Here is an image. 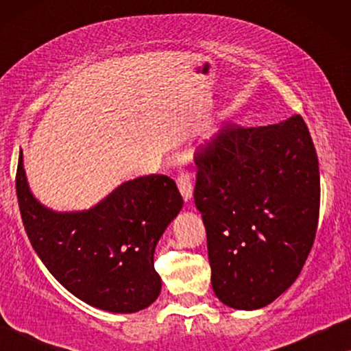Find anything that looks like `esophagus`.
Masks as SVG:
<instances>
[{"mask_svg":"<svg viewBox=\"0 0 351 351\" xmlns=\"http://www.w3.org/2000/svg\"><path fill=\"white\" fill-rule=\"evenodd\" d=\"M177 186H179L180 195L184 196L185 201H190L191 196H193V184H191L190 174L186 172H180L179 177H177Z\"/></svg>","mask_w":351,"mask_h":351,"instance_id":"esophagus-1","label":"esophagus"}]
</instances>
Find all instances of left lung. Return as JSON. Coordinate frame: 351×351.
<instances>
[{"label": "left lung", "mask_w": 351, "mask_h": 351, "mask_svg": "<svg viewBox=\"0 0 351 351\" xmlns=\"http://www.w3.org/2000/svg\"><path fill=\"white\" fill-rule=\"evenodd\" d=\"M195 162L215 295L234 310L267 306L299 276L318 227L319 167L308 128L300 114L227 126Z\"/></svg>", "instance_id": "left-lung-1"}]
</instances>
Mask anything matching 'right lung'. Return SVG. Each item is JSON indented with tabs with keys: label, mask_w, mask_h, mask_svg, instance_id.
<instances>
[{
	"label": "right lung",
	"mask_w": 351,
	"mask_h": 351,
	"mask_svg": "<svg viewBox=\"0 0 351 351\" xmlns=\"http://www.w3.org/2000/svg\"><path fill=\"white\" fill-rule=\"evenodd\" d=\"M16 190L33 249L66 291L112 313H136L158 299L155 247L184 206L174 180L137 177L93 208L59 213L32 193L21 150Z\"/></svg>",
	"instance_id": "right-lung-1"
}]
</instances>
